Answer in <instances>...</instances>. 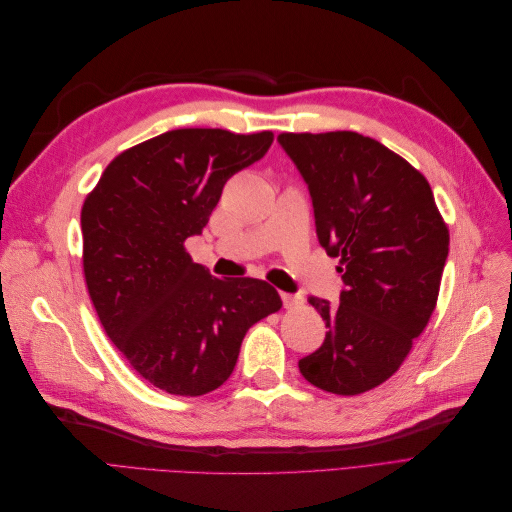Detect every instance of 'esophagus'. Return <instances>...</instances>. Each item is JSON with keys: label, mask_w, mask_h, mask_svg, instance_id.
I'll use <instances>...</instances> for the list:
<instances>
[{"label": "esophagus", "mask_w": 512, "mask_h": 512, "mask_svg": "<svg viewBox=\"0 0 512 512\" xmlns=\"http://www.w3.org/2000/svg\"><path fill=\"white\" fill-rule=\"evenodd\" d=\"M282 301H284V307H286V309L303 305V297H301V294H292V292H282Z\"/></svg>", "instance_id": "esophagus-1"}]
</instances>
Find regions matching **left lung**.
I'll return each instance as SVG.
<instances>
[{
	"label": "left lung",
	"mask_w": 512,
	"mask_h": 512,
	"mask_svg": "<svg viewBox=\"0 0 512 512\" xmlns=\"http://www.w3.org/2000/svg\"><path fill=\"white\" fill-rule=\"evenodd\" d=\"M277 141L312 196L316 232L346 288L339 305L309 297L327 324L299 369L335 395H361L406 361L436 309L448 226L427 179L359 132H282Z\"/></svg>",
	"instance_id": "left-lung-1"
}]
</instances>
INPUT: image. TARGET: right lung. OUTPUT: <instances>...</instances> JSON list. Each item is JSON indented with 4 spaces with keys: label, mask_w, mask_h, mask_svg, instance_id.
Instances as JSON below:
<instances>
[{
    "label": "right lung",
    "mask_w": 512,
    "mask_h": 512,
    "mask_svg": "<svg viewBox=\"0 0 512 512\" xmlns=\"http://www.w3.org/2000/svg\"><path fill=\"white\" fill-rule=\"evenodd\" d=\"M273 132L170 130L104 168L81 209L83 273L108 339L170 395L222 386L247 329L282 307L254 277H213L185 252L224 183L269 151Z\"/></svg>",
    "instance_id": "1"
}]
</instances>
